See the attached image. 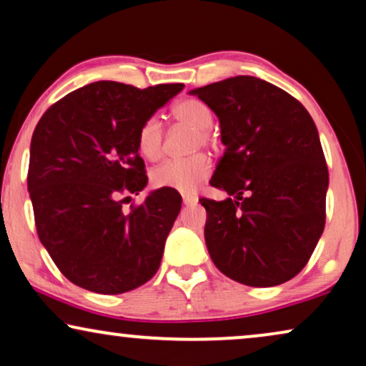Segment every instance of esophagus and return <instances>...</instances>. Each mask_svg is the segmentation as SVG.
<instances>
[{"instance_id":"34e87169","label":"esophagus","mask_w":366,"mask_h":366,"mask_svg":"<svg viewBox=\"0 0 366 366\" xmlns=\"http://www.w3.org/2000/svg\"><path fill=\"white\" fill-rule=\"evenodd\" d=\"M197 203L198 197H194V194H183V204H187V207H194Z\"/></svg>"}]
</instances>
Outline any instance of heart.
Segmentation results:
<instances>
[{
    "instance_id": "b5f03b06",
    "label": "heart",
    "mask_w": 366,
    "mask_h": 366,
    "mask_svg": "<svg viewBox=\"0 0 366 366\" xmlns=\"http://www.w3.org/2000/svg\"><path fill=\"white\" fill-rule=\"evenodd\" d=\"M172 117L177 123L194 129L192 152L199 148L214 149L218 138L212 132L213 112L202 99L188 97L178 99L172 107ZM163 127L157 117H149L138 129V149L149 162H157L163 154ZM213 164L208 154L197 153L184 159H169L152 172V182L158 188H172L192 193L212 174Z\"/></svg>"
}]
</instances>
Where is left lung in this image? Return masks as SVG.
<instances>
[{"label": "left lung", "instance_id": "8db88e82", "mask_svg": "<svg viewBox=\"0 0 366 366\" xmlns=\"http://www.w3.org/2000/svg\"><path fill=\"white\" fill-rule=\"evenodd\" d=\"M219 119L227 147L209 179L229 197L202 198L214 267L248 287L302 272L325 228L328 168L313 118L274 84L234 76L193 89Z\"/></svg>", "mask_w": 366, "mask_h": 366}]
</instances>
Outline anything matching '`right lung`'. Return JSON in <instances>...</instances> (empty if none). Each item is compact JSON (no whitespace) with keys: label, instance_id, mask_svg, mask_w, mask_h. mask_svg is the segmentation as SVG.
I'll return each mask as SVG.
<instances>
[{"label":"right lung","instance_id":"right-lung-1","mask_svg":"<svg viewBox=\"0 0 366 366\" xmlns=\"http://www.w3.org/2000/svg\"><path fill=\"white\" fill-rule=\"evenodd\" d=\"M183 86L97 81L51 104L34 128L28 168L34 224L59 272L78 287L118 295L158 272L182 197L159 188L129 212L123 203L148 183L139 127Z\"/></svg>","mask_w":366,"mask_h":366}]
</instances>
